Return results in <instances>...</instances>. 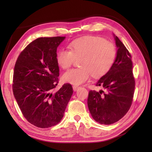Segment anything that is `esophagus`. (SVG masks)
I'll return each instance as SVG.
<instances>
[{
    "instance_id": "34e87169",
    "label": "esophagus",
    "mask_w": 152,
    "mask_h": 152,
    "mask_svg": "<svg viewBox=\"0 0 152 152\" xmlns=\"http://www.w3.org/2000/svg\"><path fill=\"white\" fill-rule=\"evenodd\" d=\"M79 86H76V85H74V86H73V91H77V89H79Z\"/></svg>"
}]
</instances>
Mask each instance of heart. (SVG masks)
<instances>
[{
	"instance_id": "b5f03b06",
	"label": "heart",
	"mask_w": 152,
	"mask_h": 152,
	"mask_svg": "<svg viewBox=\"0 0 152 152\" xmlns=\"http://www.w3.org/2000/svg\"><path fill=\"white\" fill-rule=\"evenodd\" d=\"M70 50L61 49L57 54L59 66L68 69L80 59L81 67L71 69L63 76L64 81L79 85L93 75L98 78L111 69L117 58V49L112 42L98 36L86 35L72 40L68 44Z\"/></svg>"
}]
</instances>
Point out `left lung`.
Returning <instances> with one entry per match:
<instances>
[{
	"label": "left lung",
	"instance_id": "left-lung-1",
	"mask_svg": "<svg viewBox=\"0 0 152 152\" xmlns=\"http://www.w3.org/2000/svg\"><path fill=\"white\" fill-rule=\"evenodd\" d=\"M114 37L118 48L115 61L109 72L96 82V86L103 89L89 91L87 99L93 119L104 125L118 121L127 113L135 89L131 54L120 39Z\"/></svg>",
	"mask_w": 152,
	"mask_h": 152
}]
</instances>
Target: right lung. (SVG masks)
<instances>
[{
	"label": "right lung",
	"mask_w": 152,
	"mask_h": 152,
	"mask_svg": "<svg viewBox=\"0 0 152 152\" xmlns=\"http://www.w3.org/2000/svg\"><path fill=\"white\" fill-rule=\"evenodd\" d=\"M65 37H40L18 56L13 72V94L27 121L40 128L56 125L63 117L73 88L66 83L58 91L56 50Z\"/></svg>",
	"instance_id": "1"
}]
</instances>
